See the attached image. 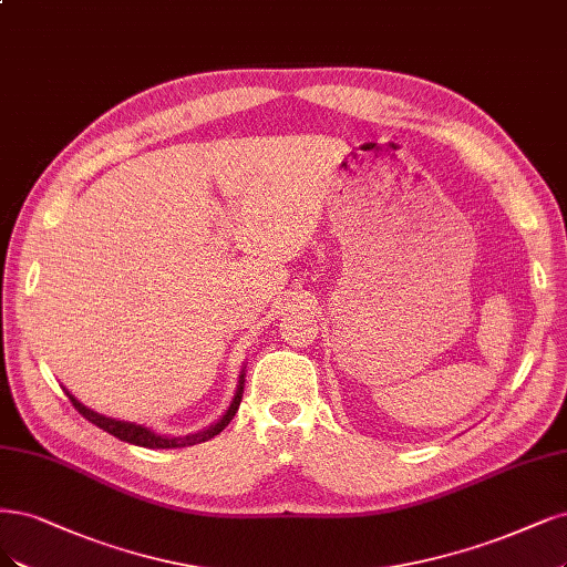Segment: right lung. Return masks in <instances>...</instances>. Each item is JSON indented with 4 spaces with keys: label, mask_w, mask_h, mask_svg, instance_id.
Returning <instances> with one entry per match:
<instances>
[{
    "label": "right lung",
    "mask_w": 567,
    "mask_h": 567,
    "mask_svg": "<svg viewBox=\"0 0 567 567\" xmlns=\"http://www.w3.org/2000/svg\"><path fill=\"white\" fill-rule=\"evenodd\" d=\"M244 370H241V375H239V384H237V392H234V399H231V403H229V408L225 410V413L220 415V420H216L213 424H208L206 429H202V432H197V434H187V436H164V434H157V432H152L150 426H143V424H135V422H124V420H114V417H107V415H101V413H95V410H91V408H86L82 401H76L68 389H65V394L70 396V401H72V405L80 410V415H84L91 424H95V426H101L103 432H107V434H112V436H116L120 441H126V443H133V445H141V447H187V445H197V443H204V441H208V439H213V436H218L223 429L231 422V417H234V413H237L239 410V403H241V396H244Z\"/></svg>",
    "instance_id": "right-lung-1"
}]
</instances>
